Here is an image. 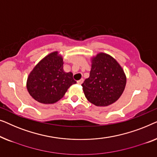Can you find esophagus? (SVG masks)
<instances>
[{
    "instance_id": "obj_1",
    "label": "esophagus",
    "mask_w": 157,
    "mask_h": 157,
    "mask_svg": "<svg viewBox=\"0 0 157 157\" xmlns=\"http://www.w3.org/2000/svg\"><path fill=\"white\" fill-rule=\"evenodd\" d=\"M83 81H84V79H79V80H78V82H78V85H82V84L83 83Z\"/></svg>"
}]
</instances>
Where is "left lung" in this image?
I'll return each mask as SVG.
<instances>
[{"label":"left lung","mask_w":157,"mask_h":157,"mask_svg":"<svg viewBox=\"0 0 157 157\" xmlns=\"http://www.w3.org/2000/svg\"><path fill=\"white\" fill-rule=\"evenodd\" d=\"M90 77L82 84L87 100L96 106L112 105L124 90L127 78L121 65L109 55L100 52L91 59Z\"/></svg>","instance_id":"1"}]
</instances>
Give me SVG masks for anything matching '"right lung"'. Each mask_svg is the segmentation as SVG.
I'll use <instances>...</instances> for the list:
<instances>
[{"instance_id": "right-lung-1", "label": "right lung", "mask_w": 157, "mask_h": 157, "mask_svg": "<svg viewBox=\"0 0 157 157\" xmlns=\"http://www.w3.org/2000/svg\"><path fill=\"white\" fill-rule=\"evenodd\" d=\"M63 57L55 51L35 66L26 83L28 91L35 100L42 104L56 103L76 83L72 72L63 70Z\"/></svg>"}]
</instances>
